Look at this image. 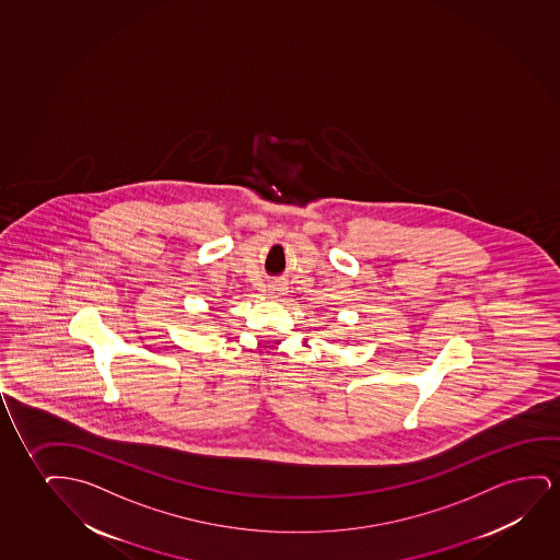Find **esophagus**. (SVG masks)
Instances as JSON below:
<instances>
[{"label":"esophagus","mask_w":560,"mask_h":560,"mask_svg":"<svg viewBox=\"0 0 560 560\" xmlns=\"http://www.w3.org/2000/svg\"><path fill=\"white\" fill-rule=\"evenodd\" d=\"M287 291V287L283 283H271L268 287V292L271 296H281Z\"/></svg>","instance_id":"1"}]
</instances>
